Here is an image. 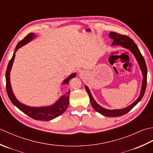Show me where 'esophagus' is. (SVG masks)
Returning <instances> with one entry per match:
<instances>
[{
	"label": "esophagus",
	"mask_w": 153,
	"mask_h": 153,
	"mask_svg": "<svg viewBox=\"0 0 153 153\" xmlns=\"http://www.w3.org/2000/svg\"><path fill=\"white\" fill-rule=\"evenodd\" d=\"M80 74H82V72H81V73H80Z\"/></svg>",
	"instance_id": "obj_1"
}]
</instances>
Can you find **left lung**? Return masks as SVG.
Segmentation results:
<instances>
[{"mask_svg": "<svg viewBox=\"0 0 153 153\" xmlns=\"http://www.w3.org/2000/svg\"><path fill=\"white\" fill-rule=\"evenodd\" d=\"M109 37L114 40L113 42H112V45H121L122 46L123 48L127 49L132 53L134 56H135V57L136 58L137 61L138 62L140 68H141V70L142 71L143 76L141 92H140L139 98L137 99L132 104H131L129 106L125 108L120 109V110H108V109L102 108L100 105H98L94 100V99L93 98L88 87L86 86H85V89L89 96L90 101V103H91L92 106L96 111H98V113L101 114L103 116L106 117H118L123 116V115L126 114L127 112H129L134 106H135V105L138 104L143 97V96H144L146 86L147 68H146L145 59L143 58L141 52H140L137 45L134 43L132 39H131L128 36L121 35V34L116 32H110V34H109Z\"/></svg>", "mask_w": 153, "mask_h": 153, "instance_id": "obj_1", "label": "left lung"}]
</instances>
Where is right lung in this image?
I'll use <instances>...</instances> for the list:
<instances>
[{
    "label": "right lung",
    "mask_w": 153,
    "mask_h": 153,
    "mask_svg": "<svg viewBox=\"0 0 153 153\" xmlns=\"http://www.w3.org/2000/svg\"><path fill=\"white\" fill-rule=\"evenodd\" d=\"M35 33H30L28 35H27L24 38L18 43L16 47L15 48V51L14 52L13 56L10 60L8 65V67L6 71V87H7V92L8 96V98H10V101L12 104L16 105L20 110H21L24 114H26L27 116L33 118L36 120H42V121H49L53 119H55V117L60 116L62 114H63L68 108V103H69V95H70V90L65 94L62 96L55 104L50 106L45 107H30L27 106L26 105L22 104L16 98L15 96L12 92V87L10 85V73L12 68V64L14 60L15 53L21 47H22L25 44H26L30 42L31 40L33 39L35 37ZM76 73H73L71 75L67 77L66 79L63 81V84H67L68 85L69 80L76 76Z\"/></svg>",
    "instance_id": "obj_1"
}]
</instances>
